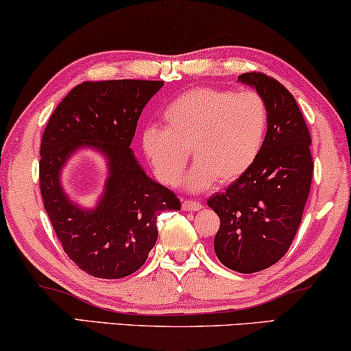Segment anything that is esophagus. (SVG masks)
<instances>
[{"instance_id":"esophagus-1","label":"esophagus","mask_w":351,"mask_h":351,"mask_svg":"<svg viewBox=\"0 0 351 351\" xmlns=\"http://www.w3.org/2000/svg\"><path fill=\"white\" fill-rule=\"evenodd\" d=\"M182 208H184L185 210H199L201 209V203H198V201L185 199L184 203H182Z\"/></svg>"}]
</instances>
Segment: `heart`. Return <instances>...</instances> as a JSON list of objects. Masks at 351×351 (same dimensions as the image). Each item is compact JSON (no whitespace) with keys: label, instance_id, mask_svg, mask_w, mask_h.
Wrapping results in <instances>:
<instances>
[{"label":"heart","instance_id":"1","mask_svg":"<svg viewBox=\"0 0 351 351\" xmlns=\"http://www.w3.org/2000/svg\"><path fill=\"white\" fill-rule=\"evenodd\" d=\"M165 128L147 126L143 152L156 176L179 184L190 153L196 165L186 177L190 190L232 184L261 155L268 129V107L256 90L195 88L176 97L162 112Z\"/></svg>","mask_w":351,"mask_h":351}]
</instances>
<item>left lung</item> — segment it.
<instances>
[{
	"label": "left lung",
	"mask_w": 351,
	"mask_h": 351,
	"mask_svg": "<svg viewBox=\"0 0 351 351\" xmlns=\"http://www.w3.org/2000/svg\"><path fill=\"white\" fill-rule=\"evenodd\" d=\"M268 107L262 152L243 177L214 193L208 206L219 215L214 251L230 270L256 273L275 265L291 247L302 222L313 177L311 137L294 95L271 76H238Z\"/></svg>",
	"instance_id": "8db88e82"
}]
</instances>
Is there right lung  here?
I'll use <instances>...</instances> for the list:
<instances>
[{"mask_svg": "<svg viewBox=\"0 0 351 351\" xmlns=\"http://www.w3.org/2000/svg\"><path fill=\"white\" fill-rule=\"evenodd\" d=\"M162 81H84L51 114L41 138L40 190L66 256L95 278L117 280L145 263L158 238L156 217L179 210L174 191L152 180L132 155L137 121ZM81 146L109 160V180L97 208L83 211L63 193L61 167Z\"/></svg>", "mask_w": 351, "mask_h": 351, "instance_id": "obj_1", "label": "right lung"}]
</instances>
